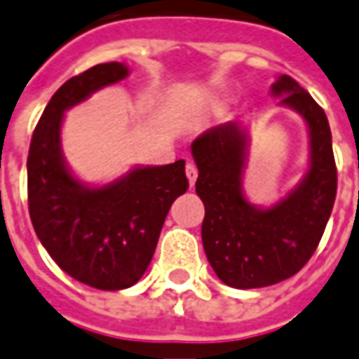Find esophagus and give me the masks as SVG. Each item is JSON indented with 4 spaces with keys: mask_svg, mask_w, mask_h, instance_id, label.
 <instances>
[{
    "mask_svg": "<svg viewBox=\"0 0 359 359\" xmlns=\"http://www.w3.org/2000/svg\"><path fill=\"white\" fill-rule=\"evenodd\" d=\"M185 175H187V182H189V185L196 184V180H197L196 163L187 162V165H185Z\"/></svg>",
    "mask_w": 359,
    "mask_h": 359,
    "instance_id": "1",
    "label": "esophagus"
}]
</instances>
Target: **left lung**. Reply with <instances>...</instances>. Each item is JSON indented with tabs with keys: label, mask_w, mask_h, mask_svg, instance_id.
<instances>
[{
	"label": "left lung",
	"mask_w": 359,
	"mask_h": 359,
	"mask_svg": "<svg viewBox=\"0 0 359 359\" xmlns=\"http://www.w3.org/2000/svg\"><path fill=\"white\" fill-rule=\"evenodd\" d=\"M271 93L304 118L310 136V170L273 208H257L243 194L249 138L239 122L209 128L191 144L196 191L205 205L203 249L215 275L233 288H261L297 275L316 251L336 199L338 172L324 110L288 74Z\"/></svg>",
	"instance_id": "left-lung-1"
}]
</instances>
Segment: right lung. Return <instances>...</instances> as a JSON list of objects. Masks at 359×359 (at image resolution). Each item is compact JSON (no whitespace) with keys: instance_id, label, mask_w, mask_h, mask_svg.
<instances>
[{"instance_id":"obj_1","label":"right lung","mask_w":359,"mask_h":359,"mask_svg":"<svg viewBox=\"0 0 359 359\" xmlns=\"http://www.w3.org/2000/svg\"><path fill=\"white\" fill-rule=\"evenodd\" d=\"M128 76L124 62H102L50 96L27 158L29 215L41 245L67 275L100 290L136 285L150 264L165 215L187 191L185 162L134 168L120 180L88 187L62 158L65 110Z\"/></svg>"}]
</instances>
